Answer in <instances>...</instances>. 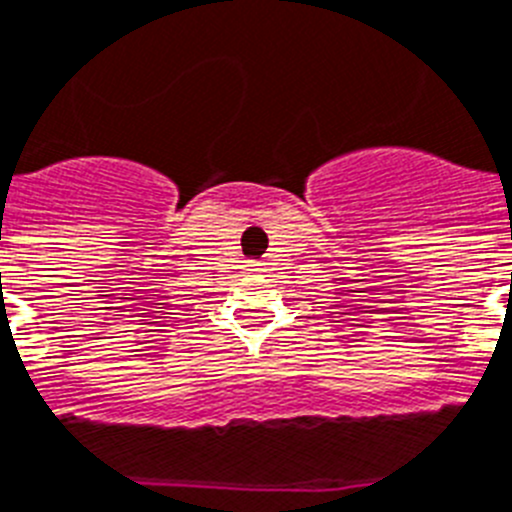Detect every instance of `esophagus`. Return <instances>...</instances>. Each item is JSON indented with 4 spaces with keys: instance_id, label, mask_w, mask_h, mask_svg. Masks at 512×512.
Instances as JSON below:
<instances>
[{
    "instance_id": "esophagus-1",
    "label": "esophagus",
    "mask_w": 512,
    "mask_h": 512,
    "mask_svg": "<svg viewBox=\"0 0 512 512\" xmlns=\"http://www.w3.org/2000/svg\"><path fill=\"white\" fill-rule=\"evenodd\" d=\"M247 268H250V270H260V262H250Z\"/></svg>"
}]
</instances>
